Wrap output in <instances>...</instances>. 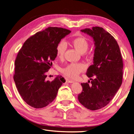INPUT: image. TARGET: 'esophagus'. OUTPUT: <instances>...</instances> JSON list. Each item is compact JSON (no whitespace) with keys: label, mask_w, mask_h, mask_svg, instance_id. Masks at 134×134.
Here are the masks:
<instances>
[{"label":"esophagus","mask_w":134,"mask_h":134,"mask_svg":"<svg viewBox=\"0 0 134 134\" xmlns=\"http://www.w3.org/2000/svg\"><path fill=\"white\" fill-rule=\"evenodd\" d=\"M74 82L72 80H71V79H66V82H67V83H73V82Z\"/></svg>","instance_id":"esophagus-1"}]
</instances>
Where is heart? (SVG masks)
<instances>
[{
	"mask_svg": "<svg viewBox=\"0 0 134 134\" xmlns=\"http://www.w3.org/2000/svg\"><path fill=\"white\" fill-rule=\"evenodd\" d=\"M72 44L75 49L81 53L86 52L89 48V42L84 37H78L72 40ZM66 44L62 41L57 45L56 48V55L59 58H62L66 50ZM85 65L82 63H71L67 65L62 70V72L65 75L71 78H75L79 75V73L85 70Z\"/></svg>",
	"mask_w": 134,
	"mask_h": 134,
	"instance_id": "obj_1",
	"label": "heart"
}]
</instances>
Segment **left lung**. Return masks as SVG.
Wrapping results in <instances>:
<instances>
[{
    "mask_svg": "<svg viewBox=\"0 0 134 134\" xmlns=\"http://www.w3.org/2000/svg\"><path fill=\"white\" fill-rule=\"evenodd\" d=\"M81 32L93 39V64L86 75L91 83H82L79 102L87 109L95 110L106 106L114 97L122 83L123 63L120 48L115 38L102 27L84 29Z\"/></svg>",
    "mask_w": 134,
    "mask_h": 134,
    "instance_id": "8db88e82",
    "label": "left lung"
}]
</instances>
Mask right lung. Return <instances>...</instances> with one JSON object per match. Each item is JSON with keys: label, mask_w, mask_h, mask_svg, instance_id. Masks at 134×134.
Segmentation results:
<instances>
[{"label": "right lung", "mask_w": 134, "mask_h": 134, "mask_svg": "<svg viewBox=\"0 0 134 134\" xmlns=\"http://www.w3.org/2000/svg\"><path fill=\"white\" fill-rule=\"evenodd\" d=\"M70 33L63 28L49 27L28 38L19 50L14 81L19 94L32 107L42 108L51 103L65 82L61 75L47 81L46 73L57 56V45Z\"/></svg>", "instance_id": "1"}]
</instances>
